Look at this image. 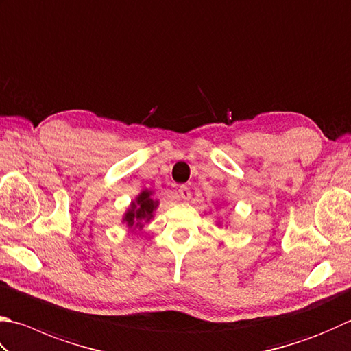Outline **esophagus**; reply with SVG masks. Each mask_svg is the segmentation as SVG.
Returning a JSON list of instances; mask_svg holds the SVG:
<instances>
[{
    "mask_svg": "<svg viewBox=\"0 0 351 351\" xmlns=\"http://www.w3.org/2000/svg\"><path fill=\"white\" fill-rule=\"evenodd\" d=\"M178 195H180L183 200H188V198H191V189L188 186H180L178 188Z\"/></svg>",
    "mask_w": 351,
    "mask_h": 351,
    "instance_id": "1",
    "label": "esophagus"
}]
</instances>
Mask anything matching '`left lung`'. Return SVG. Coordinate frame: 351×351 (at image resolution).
Segmentation results:
<instances>
[{"instance_id": "obj_1", "label": "left lung", "mask_w": 351, "mask_h": 351, "mask_svg": "<svg viewBox=\"0 0 351 351\" xmlns=\"http://www.w3.org/2000/svg\"><path fill=\"white\" fill-rule=\"evenodd\" d=\"M215 224H217V226H218V228H221V226H223V221H220V220H218V221H215ZM224 226H229V221H228L226 224H224Z\"/></svg>"}]
</instances>
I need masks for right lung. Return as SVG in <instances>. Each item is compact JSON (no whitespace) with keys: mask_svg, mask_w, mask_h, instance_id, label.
Returning <instances> with one entry per match:
<instances>
[{"mask_svg":"<svg viewBox=\"0 0 351 351\" xmlns=\"http://www.w3.org/2000/svg\"><path fill=\"white\" fill-rule=\"evenodd\" d=\"M157 198H154V191L145 188L138 193L134 200H131L130 206L122 215V223L128 228V230L142 229L145 223L154 218V213L158 208Z\"/></svg>","mask_w":351,"mask_h":351,"instance_id":"1","label":"right lung"}]
</instances>
